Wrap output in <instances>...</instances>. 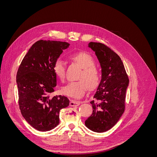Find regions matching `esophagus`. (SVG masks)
I'll list each match as a JSON object with an SVG mask.
<instances>
[{
	"label": "esophagus",
	"mask_w": 157,
	"mask_h": 157,
	"mask_svg": "<svg viewBox=\"0 0 157 157\" xmlns=\"http://www.w3.org/2000/svg\"><path fill=\"white\" fill-rule=\"evenodd\" d=\"M80 103H81V102H80V101L71 100V101H70L69 105H70V106H78V105H80Z\"/></svg>",
	"instance_id": "1"
}]
</instances>
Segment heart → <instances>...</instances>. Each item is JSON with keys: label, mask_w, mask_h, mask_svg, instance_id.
<instances>
[{"label": "heart", "mask_w": 157, "mask_h": 157, "mask_svg": "<svg viewBox=\"0 0 157 157\" xmlns=\"http://www.w3.org/2000/svg\"><path fill=\"white\" fill-rule=\"evenodd\" d=\"M71 58L83 69L78 76V81L70 82L61 89L62 92L68 96L80 98L86 92L88 86L90 89L96 88L100 82L101 75L96 67V62L91 55L86 52H79L71 56ZM54 73L61 80L65 77L66 65L61 59L56 61L54 65Z\"/></svg>", "instance_id": "1"}]
</instances>
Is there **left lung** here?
Segmentation results:
<instances>
[{"label": "left lung", "instance_id": "8db88e82", "mask_svg": "<svg viewBox=\"0 0 157 157\" xmlns=\"http://www.w3.org/2000/svg\"><path fill=\"white\" fill-rule=\"evenodd\" d=\"M88 47L95 52L100 63L101 79L90 101L93 113L85 121V125L100 133L110 130L124 113L129 79L121 58L110 48L93 42Z\"/></svg>", "mask_w": 157, "mask_h": 157}]
</instances>
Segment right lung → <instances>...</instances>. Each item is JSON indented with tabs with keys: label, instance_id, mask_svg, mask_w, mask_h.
Listing matches in <instances>:
<instances>
[{
	"label": "right lung",
	"instance_id": "right-lung-1",
	"mask_svg": "<svg viewBox=\"0 0 157 157\" xmlns=\"http://www.w3.org/2000/svg\"><path fill=\"white\" fill-rule=\"evenodd\" d=\"M65 42L40 40L33 44L18 68L16 82L21 115L35 129L46 132L59 123V111L69 105L64 96H50L57 84L54 65Z\"/></svg>",
	"mask_w": 157,
	"mask_h": 157
}]
</instances>
